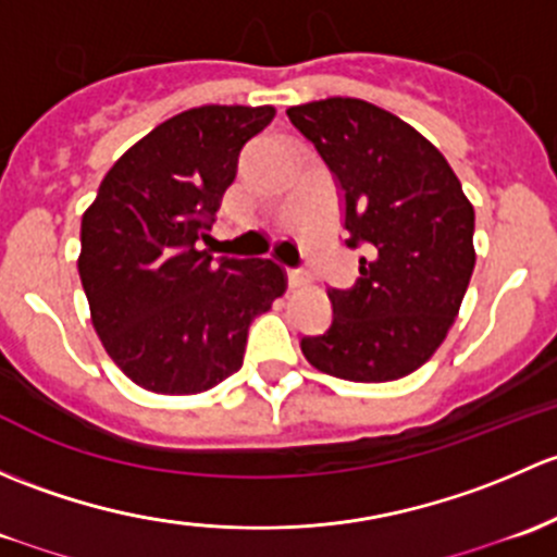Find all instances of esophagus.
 <instances>
[{"label": "esophagus", "mask_w": 557, "mask_h": 557, "mask_svg": "<svg viewBox=\"0 0 557 557\" xmlns=\"http://www.w3.org/2000/svg\"><path fill=\"white\" fill-rule=\"evenodd\" d=\"M286 281H289L292 289H300V286H306L311 278H308V273L300 271V268H289V271H286Z\"/></svg>", "instance_id": "1"}]
</instances>
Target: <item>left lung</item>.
<instances>
[{
    "instance_id": "1",
    "label": "left lung",
    "mask_w": 557,
    "mask_h": 557,
    "mask_svg": "<svg viewBox=\"0 0 557 557\" xmlns=\"http://www.w3.org/2000/svg\"><path fill=\"white\" fill-rule=\"evenodd\" d=\"M343 193L346 246H364L351 289H326L332 324L302 337L326 375L383 383L432 359L474 271V209L443 152L362 99L286 109Z\"/></svg>"
}]
</instances>
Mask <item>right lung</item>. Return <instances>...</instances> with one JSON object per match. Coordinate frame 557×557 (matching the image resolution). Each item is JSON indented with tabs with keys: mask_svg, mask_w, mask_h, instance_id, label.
Instances as JSON below:
<instances>
[{
	"mask_svg": "<svg viewBox=\"0 0 557 557\" xmlns=\"http://www.w3.org/2000/svg\"><path fill=\"white\" fill-rule=\"evenodd\" d=\"M273 107H195L136 141L79 227V281L112 362L154 394H200L240 370L255 317L286 292L273 260L214 257L198 238Z\"/></svg>",
	"mask_w": 557,
	"mask_h": 557,
	"instance_id": "1",
	"label": "right lung"
}]
</instances>
